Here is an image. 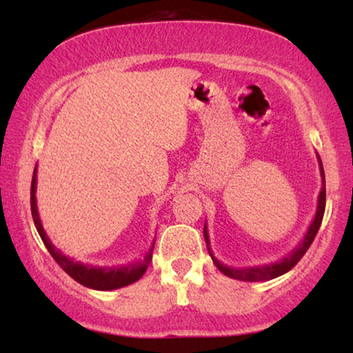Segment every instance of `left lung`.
Returning a JSON list of instances; mask_svg holds the SVG:
<instances>
[{
  "label": "left lung",
  "instance_id": "8db88e82",
  "mask_svg": "<svg viewBox=\"0 0 353 353\" xmlns=\"http://www.w3.org/2000/svg\"><path fill=\"white\" fill-rule=\"evenodd\" d=\"M318 163H320V173H321V191H320V196H318L315 219L312 220V223H310V226H308L307 233H305V236H303V239L301 241V244H299L297 248L294 249L291 254L286 255L284 259L276 260V262H272L268 265H257V267H244V268L228 267V265L221 263L220 260L215 257L214 252L210 250L209 231H207V225H204V239H205L207 249H209V254H210L212 260H214L215 267L219 268L221 273L226 274L228 278L239 279V281H268V279L281 276V274L288 273L289 270L296 267L299 260L303 257V254L307 252L308 248H310V244L313 243V239H315V236L318 233V230H320V225L323 221V215H325L326 185H325V170H323V163H321L320 156H318Z\"/></svg>",
  "mask_w": 353,
  "mask_h": 353
}]
</instances>
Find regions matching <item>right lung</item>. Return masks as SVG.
Wrapping results in <instances>:
<instances>
[{
    "mask_svg": "<svg viewBox=\"0 0 353 353\" xmlns=\"http://www.w3.org/2000/svg\"><path fill=\"white\" fill-rule=\"evenodd\" d=\"M30 207H32V216L35 221L37 231L40 234L43 244L46 245V249L50 250L52 259L56 260L57 265L64 270V272L75 279L77 283L83 284V286L90 289H96V291H112V289H119L128 284H133L143 276L146 272L149 263L152 259V250L154 243L152 241L151 248L148 249V252L144 254V259L139 262H132L127 265H120V267H93V265H85L81 262H75L74 259L67 257L51 243V239L48 238L45 228H43L40 215H38V207H37V167L33 170L32 178V190H30Z\"/></svg>",
    "mask_w": 353,
    "mask_h": 353,
    "instance_id": "right-lung-1",
    "label": "right lung"
}]
</instances>
